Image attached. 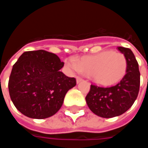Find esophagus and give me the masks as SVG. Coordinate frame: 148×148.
<instances>
[{
  "label": "esophagus",
  "mask_w": 148,
  "mask_h": 148,
  "mask_svg": "<svg viewBox=\"0 0 148 148\" xmlns=\"http://www.w3.org/2000/svg\"><path fill=\"white\" fill-rule=\"evenodd\" d=\"M82 80H83V79H82V77H76V81H77V83H79V82H82Z\"/></svg>",
  "instance_id": "obj_1"
}]
</instances>
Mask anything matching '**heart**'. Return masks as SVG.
<instances>
[{
  "instance_id": "obj_1",
  "label": "heart",
  "mask_w": 148,
  "mask_h": 148,
  "mask_svg": "<svg viewBox=\"0 0 148 148\" xmlns=\"http://www.w3.org/2000/svg\"><path fill=\"white\" fill-rule=\"evenodd\" d=\"M66 67L79 71L90 80L101 86H112L121 82L126 74L127 61L121 52L104 51L93 55L82 57L75 62L66 61Z\"/></svg>"
}]
</instances>
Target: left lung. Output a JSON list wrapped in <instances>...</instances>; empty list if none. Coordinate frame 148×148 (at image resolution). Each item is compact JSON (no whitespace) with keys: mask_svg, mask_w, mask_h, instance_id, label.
<instances>
[{"mask_svg":"<svg viewBox=\"0 0 148 148\" xmlns=\"http://www.w3.org/2000/svg\"><path fill=\"white\" fill-rule=\"evenodd\" d=\"M117 49L125 55L127 61L124 78L114 86L91 85L86 97L90 110L103 118H112L124 113L133 105L140 90V74L135 55L129 48L118 47Z\"/></svg>","mask_w":148,"mask_h":148,"instance_id":"8db88e82","label":"left lung"}]
</instances>
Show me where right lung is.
<instances>
[{"instance_id":"1","label":"right lung","mask_w":148,"mask_h":148,"mask_svg":"<svg viewBox=\"0 0 148 148\" xmlns=\"http://www.w3.org/2000/svg\"><path fill=\"white\" fill-rule=\"evenodd\" d=\"M57 55L44 50L25 51L13 65L8 91L15 107L33 119H45L60 109L66 93L76 86L74 77L59 71Z\"/></svg>"}]
</instances>
